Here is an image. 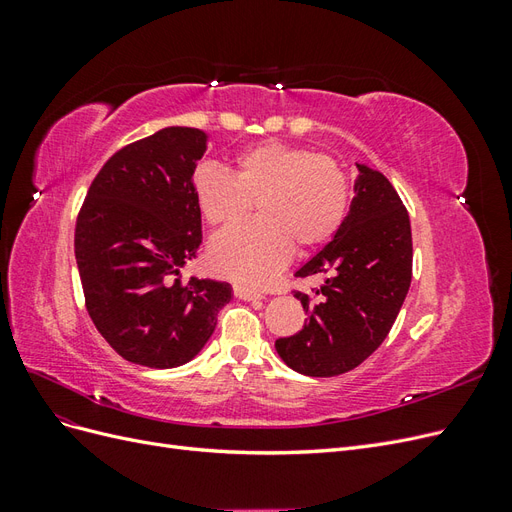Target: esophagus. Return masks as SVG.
Segmentation results:
<instances>
[{
	"instance_id": "34e87169",
	"label": "esophagus",
	"mask_w": 512,
	"mask_h": 512,
	"mask_svg": "<svg viewBox=\"0 0 512 512\" xmlns=\"http://www.w3.org/2000/svg\"><path fill=\"white\" fill-rule=\"evenodd\" d=\"M232 290H235V297H239L241 301H256V299H262L260 292L245 288V286H241V284H235V286H232Z\"/></svg>"
}]
</instances>
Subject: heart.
<instances>
[{"label": "heart", "instance_id": "heart-1", "mask_svg": "<svg viewBox=\"0 0 512 512\" xmlns=\"http://www.w3.org/2000/svg\"><path fill=\"white\" fill-rule=\"evenodd\" d=\"M192 194L213 228L237 224L258 207V220L222 232L209 245L211 267L250 288L271 284L294 245L314 250L329 243L350 207L346 170L329 156L286 143L241 151L232 175L213 164L198 166Z\"/></svg>", "mask_w": 512, "mask_h": 512}]
</instances>
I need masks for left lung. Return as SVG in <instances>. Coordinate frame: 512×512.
<instances>
[{
  "label": "left lung",
  "mask_w": 512,
  "mask_h": 512,
  "mask_svg": "<svg viewBox=\"0 0 512 512\" xmlns=\"http://www.w3.org/2000/svg\"><path fill=\"white\" fill-rule=\"evenodd\" d=\"M350 211L337 235L297 277L324 275L314 294L294 292L307 322L275 342L303 376L331 378L359 367L389 335L412 280V230L399 194L380 170L356 164Z\"/></svg>",
  "instance_id": "1"
}]
</instances>
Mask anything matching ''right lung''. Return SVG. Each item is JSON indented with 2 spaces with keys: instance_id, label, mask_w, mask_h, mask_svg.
Listing matches in <instances>:
<instances>
[{
  "instance_id": "1",
  "label": "right lung",
  "mask_w": 512,
  "mask_h": 512,
  "mask_svg": "<svg viewBox=\"0 0 512 512\" xmlns=\"http://www.w3.org/2000/svg\"><path fill=\"white\" fill-rule=\"evenodd\" d=\"M209 136L170 126L119 149L85 196L74 230L89 318L123 359L170 369L192 361L230 301L226 282H181L203 243L192 194Z\"/></svg>"
}]
</instances>
